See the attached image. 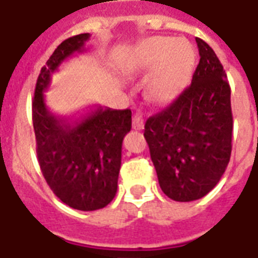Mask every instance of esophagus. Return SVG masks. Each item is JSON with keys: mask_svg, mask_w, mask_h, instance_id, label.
Segmentation results:
<instances>
[{"mask_svg": "<svg viewBox=\"0 0 258 258\" xmlns=\"http://www.w3.org/2000/svg\"><path fill=\"white\" fill-rule=\"evenodd\" d=\"M144 119H142V116L141 114H134V117H133V128L134 130H144Z\"/></svg>", "mask_w": 258, "mask_h": 258, "instance_id": "esophagus-1", "label": "esophagus"}]
</instances>
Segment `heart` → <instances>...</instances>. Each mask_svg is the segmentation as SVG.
Instances as JSON below:
<instances>
[{"label":"heart","instance_id":"b5f03b06","mask_svg":"<svg viewBox=\"0 0 258 258\" xmlns=\"http://www.w3.org/2000/svg\"><path fill=\"white\" fill-rule=\"evenodd\" d=\"M196 50L186 39L149 37L139 41L123 61L130 75H144V97L152 104H167L176 98L190 79Z\"/></svg>","mask_w":258,"mask_h":258}]
</instances>
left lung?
<instances>
[{"instance_id": "8db88e82", "label": "left lung", "mask_w": 258, "mask_h": 258, "mask_svg": "<svg viewBox=\"0 0 258 258\" xmlns=\"http://www.w3.org/2000/svg\"><path fill=\"white\" fill-rule=\"evenodd\" d=\"M200 62L191 85L145 123V139L165 196L200 200L216 186L231 156L232 112L226 71L207 42L196 38Z\"/></svg>"}]
</instances>
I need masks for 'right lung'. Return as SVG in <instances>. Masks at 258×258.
Returning a JSON list of instances; mask_svg holds the SVG:
<instances>
[{
	"mask_svg": "<svg viewBox=\"0 0 258 258\" xmlns=\"http://www.w3.org/2000/svg\"><path fill=\"white\" fill-rule=\"evenodd\" d=\"M90 34L61 42L38 76L32 124L38 163L49 187L78 211L105 208L116 196L121 165V145L131 130V110L90 106L75 120L53 114L45 104L51 75L75 53L85 51Z\"/></svg>",
	"mask_w": 258,
	"mask_h": 258,
	"instance_id": "add662e5",
	"label": "right lung"
}]
</instances>
